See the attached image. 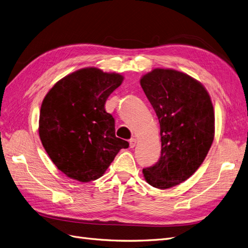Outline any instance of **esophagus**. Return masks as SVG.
I'll list each match as a JSON object with an SVG mask.
<instances>
[{"mask_svg":"<svg viewBox=\"0 0 248 248\" xmlns=\"http://www.w3.org/2000/svg\"><path fill=\"white\" fill-rule=\"evenodd\" d=\"M136 144H137L136 139H131V140H129V146H130V148H134V147H136Z\"/></svg>","mask_w":248,"mask_h":248,"instance_id":"1","label":"esophagus"}]
</instances>
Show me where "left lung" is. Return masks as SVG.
<instances>
[{
	"mask_svg": "<svg viewBox=\"0 0 248 248\" xmlns=\"http://www.w3.org/2000/svg\"><path fill=\"white\" fill-rule=\"evenodd\" d=\"M140 86L158 118L161 139L159 160L142 174L155 188H170L205 160L214 140L213 104L200 81L174 69H153Z\"/></svg>",
	"mask_w": 248,
	"mask_h": 248,
	"instance_id": "left-lung-1",
	"label": "left lung"
}]
</instances>
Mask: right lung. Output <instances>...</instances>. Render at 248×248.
I'll return each mask as SVG.
<instances>
[{"label":"right lung","instance_id":"right-lung-1","mask_svg":"<svg viewBox=\"0 0 248 248\" xmlns=\"http://www.w3.org/2000/svg\"><path fill=\"white\" fill-rule=\"evenodd\" d=\"M119 73L89 67L56 82L44 97L39 137L51 161L79 182L100 178L128 141L115 134V119L106 111L108 97L122 84Z\"/></svg>","mask_w":248,"mask_h":248}]
</instances>
